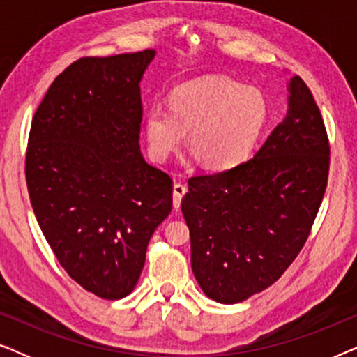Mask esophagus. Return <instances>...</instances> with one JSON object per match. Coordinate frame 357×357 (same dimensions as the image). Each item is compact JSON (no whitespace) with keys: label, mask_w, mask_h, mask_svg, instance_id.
Segmentation results:
<instances>
[{"label":"esophagus","mask_w":357,"mask_h":357,"mask_svg":"<svg viewBox=\"0 0 357 357\" xmlns=\"http://www.w3.org/2000/svg\"><path fill=\"white\" fill-rule=\"evenodd\" d=\"M185 193H187V187H185L183 183L175 182L174 183V208L175 209L180 208V204H182V198H183Z\"/></svg>","instance_id":"esophagus-1"}]
</instances>
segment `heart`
I'll use <instances>...</instances> for the list:
<instances>
[{
	"label": "heart",
	"mask_w": 357,
	"mask_h": 357,
	"mask_svg": "<svg viewBox=\"0 0 357 357\" xmlns=\"http://www.w3.org/2000/svg\"><path fill=\"white\" fill-rule=\"evenodd\" d=\"M268 120L265 96L255 87L216 76L188 81L172 91L169 109L153 104L144 115L149 155L164 162L188 143L209 170H226L250 153Z\"/></svg>",
	"instance_id": "obj_1"
}]
</instances>
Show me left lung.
Here are the masks:
<instances>
[{
    "mask_svg": "<svg viewBox=\"0 0 357 357\" xmlns=\"http://www.w3.org/2000/svg\"><path fill=\"white\" fill-rule=\"evenodd\" d=\"M287 112L253 159L188 180L182 213L192 270L209 299L237 304L270 287L294 261L324 199L330 144L299 76Z\"/></svg>",
    "mask_w": 357,
    "mask_h": 357,
    "instance_id": "1",
    "label": "left lung"
}]
</instances>
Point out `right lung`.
Listing matches in <instances>:
<instances>
[{"label":"right lung","mask_w":357,"mask_h":357,"mask_svg":"<svg viewBox=\"0 0 357 357\" xmlns=\"http://www.w3.org/2000/svg\"><path fill=\"white\" fill-rule=\"evenodd\" d=\"M154 56L75 61L48 87L29 135L38 226L68 275L102 299L135 289L151 237L172 211V178L139 149V82Z\"/></svg>","instance_id":"add662e5"}]
</instances>
